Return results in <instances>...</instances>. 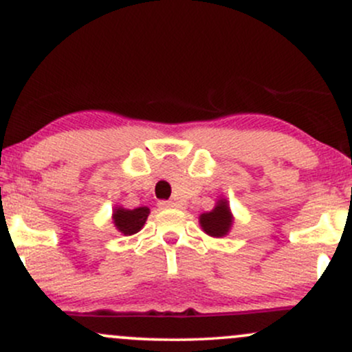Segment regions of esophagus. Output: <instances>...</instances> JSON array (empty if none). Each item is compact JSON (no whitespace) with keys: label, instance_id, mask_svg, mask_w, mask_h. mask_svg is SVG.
<instances>
[{"label":"esophagus","instance_id":"esophagus-1","mask_svg":"<svg viewBox=\"0 0 352 352\" xmlns=\"http://www.w3.org/2000/svg\"><path fill=\"white\" fill-rule=\"evenodd\" d=\"M177 201H172V200H160L159 201V207L160 208H175L177 207Z\"/></svg>","mask_w":352,"mask_h":352}]
</instances>
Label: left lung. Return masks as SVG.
<instances>
[{
  "label": "left lung",
  "mask_w": 352,
  "mask_h": 352,
  "mask_svg": "<svg viewBox=\"0 0 352 352\" xmlns=\"http://www.w3.org/2000/svg\"><path fill=\"white\" fill-rule=\"evenodd\" d=\"M200 225L204 232L212 236L220 238L227 235L230 227H232V213H230L227 201L220 200L212 212L200 215Z\"/></svg>",
  "instance_id": "1"
}]
</instances>
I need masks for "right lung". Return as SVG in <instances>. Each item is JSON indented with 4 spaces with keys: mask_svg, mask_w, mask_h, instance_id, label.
Listing matches in <instances>:
<instances>
[{
    "mask_svg": "<svg viewBox=\"0 0 352 352\" xmlns=\"http://www.w3.org/2000/svg\"><path fill=\"white\" fill-rule=\"evenodd\" d=\"M151 210L147 207H139L134 210H125V208H116L114 212V223L119 232L124 235H134L144 227L145 220H147Z\"/></svg>",
    "mask_w": 352,
    "mask_h": 352,
    "instance_id": "right-lung-1",
    "label": "right lung"
}]
</instances>
